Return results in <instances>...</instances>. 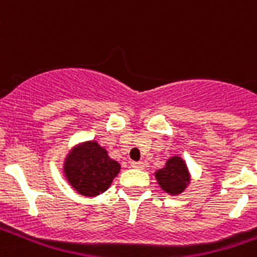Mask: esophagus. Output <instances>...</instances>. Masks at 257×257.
I'll list each match as a JSON object with an SVG mask.
<instances>
[{
  "mask_svg": "<svg viewBox=\"0 0 257 257\" xmlns=\"http://www.w3.org/2000/svg\"><path fill=\"white\" fill-rule=\"evenodd\" d=\"M131 167L136 168V169H143L145 168V162H131Z\"/></svg>",
  "mask_w": 257,
  "mask_h": 257,
  "instance_id": "1",
  "label": "esophagus"
}]
</instances>
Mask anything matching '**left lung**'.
I'll return each instance as SVG.
<instances>
[{
	"instance_id": "1",
	"label": "left lung",
	"mask_w": 257,
	"mask_h": 257,
	"mask_svg": "<svg viewBox=\"0 0 257 257\" xmlns=\"http://www.w3.org/2000/svg\"><path fill=\"white\" fill-rule=\"evenodd\" d=\"M154 176L160 187L169 195L182 194L191 182L189 167L180 156L168 158L164 168L157 169Z\"/></svg>"
}]
</instances>
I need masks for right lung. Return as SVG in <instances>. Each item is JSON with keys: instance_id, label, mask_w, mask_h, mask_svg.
Here are the masks:
<instances>
[{"instance_id": "right-lung-1", "label": "right lung", "mask_w": 257, "mask_h": 257, "mask_svg": "<svg viewBox=\"0 0 257 257\" xmlns=\"http://www.w3.org/2000/svg\"><path fill=\"white\" fill-rule=\"evenodd\" d=\"M119 171V162L112 160L106 149L96 140H86L74 146L63 164L67 183L71 189L88 198L104 193Z\"/></svg>"}]
</instances>
